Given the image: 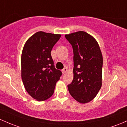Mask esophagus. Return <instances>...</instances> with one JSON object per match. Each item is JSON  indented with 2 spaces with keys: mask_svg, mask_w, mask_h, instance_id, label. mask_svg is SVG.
Listing matches in <instances>:
<instances>
[{
  "mask_svg": "<svg viewBox=\"0 0 127 127\" xmlns=\"http://www.w3.org/2000/svg\"><path fill=\"white\" fill-rule=\"evenodd\" d=\"M67 71V67H66L64 68V69L62 70L63 74H65V73H66Z\"/></svg>",
  "mask_w": 127,
  "mask_h": 127,
  "instance_id": "obj_1",
  "label": "esophagus"
}]
</instances>
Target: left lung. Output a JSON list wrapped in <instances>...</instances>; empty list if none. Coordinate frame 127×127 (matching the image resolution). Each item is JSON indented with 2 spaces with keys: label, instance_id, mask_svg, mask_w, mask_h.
<instances>
[{
  "label": "left lung",
  "instance_id": "left-lung-1",
  "mask_svg": "<svg viewBox=\"0 0 127 127\" xmlns=\"http://www.w3.org/2000/svg\"><path fill=\"white\" fill-rule=\"evenodd\" d=\"M65 37L74 52V78L68 89L77 102L86 103L97 95L102 86V52L95 38L86 32H75Z\"/></svg>",
  "mask_w": 127,
  "mask_h": 127
}]
</instances>
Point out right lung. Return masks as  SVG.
Instances as JSON below:
<instances>
[{
    "label": "right lung",
    "mask_w": 127,
    "mask_h": 127,
    "mask_svg": "<svg viewBox=\"0 0 127 127\" xmlns=\"http://www.w3.org/2000/svg\"><path fill=\"white\" fill-rule=\"evenodd\" d=\"M61 34L38 32L25 42L21 56V77L27 92L38 101L50 98L62 75L51 56Z\"/></svg>",
    "instance_id": "1"
}]
</instances>
